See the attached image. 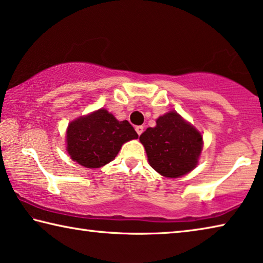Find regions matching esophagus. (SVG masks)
I'll list each match as a JSON object with an SVG mask.
<instances>
[{"label": "esophagus", "mask_w": 263, "mask_h": 263, "mask_svg": "<svg viewBox=\"0 0 263 263\" xmlns=\"http://www.w3.org/2000/svg\"><path fill=\"white\" fill-rule=\"evenodd\" d=\"M135 130H136L137 134H139V136H140V135L142 134V133H143L144 128H143V126H137V127L135 128Z\"/></svg>", "instance_id": "esophagus-1"}]
</instances>
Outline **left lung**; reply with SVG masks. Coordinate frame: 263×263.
<instances>
[{
    "mask_svg": "<svg viewBox=\"0 0 263 263\" xmlns=\"http://www.w3.org/2000/svg\"><path fill=\"white\" fill-rule=\"evenodd\" d=\"M149 164L164 177L177 178L196 167L203 136L176 111L160 116L156 127L140 136Z\"/></svg>",
    "mask_w": 263,
    "mask_h": 263,
    "instance_id": "8db88e82",
    "label": "left lung"
}]
</instances>
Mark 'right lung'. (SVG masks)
Returning <instances> with one entry per match:
<instances>
[{
    "instance_id": "obj_1",
    "label": "right lung",
    "mask_w": 263,
    "mask_h": 263,
    "mask_svg": "<svg viewBox=\"0 0 263 263\" xmlns=\"http://www.w3.org/2000/svg\"><path fill=\"white\" fill-rule=\"evenodd\" d=\"M139 135L127 120L118 121L106 109L79 118L67 127V153L85 167H100L111 162L126 142Z\"/></svg>"
}]
</instances>
